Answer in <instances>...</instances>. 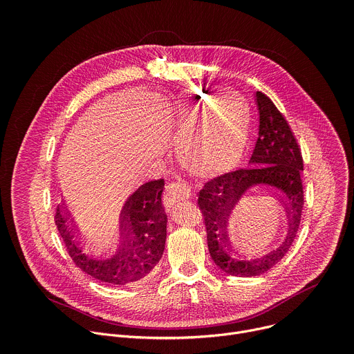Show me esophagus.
Returning a JSON list of instances; mask_svg holds the SVG:
<instances>
[{
    "mask_svg": "<svg viewBox=\"0 0 354 354\" xmlns=\"http://www.w3.org/2000/svg\"><path fill=\"white\" fill-rule=\"evenodd\" d=\"M192 194L190 192V186L185 182H171L164 192V206L167 209H171L175 203L180 200H186L189 198Z\"/></svg>",
    "mask_w": 354,
    "mask_h": 354,
    "instance_id": "obj_1",
    "label": "esophagus"
}]
</instances>
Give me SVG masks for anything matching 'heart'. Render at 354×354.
Instances as JSON below:
<instances>
[{
    "mask_svg": "<svg viewBox=\"0 0 354 354\" xmlns=\"http://www.w3.org/2000/svg\"><path fill=\"white\" fill-rule=\"evenodd\" d=\"M249 109L236 95L207 97L180 108L178 154L194 174L213 175L231 168L242 156Z\"/></svg>",
    "mask_w": 354,
    "mask_h": 354,
    "instance_id": "heart-1",
    "label": "heart"
}]
</instances>
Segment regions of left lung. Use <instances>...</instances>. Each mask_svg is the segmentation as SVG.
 <instances>
[{"mask_svg":"<svg viewBox=\"0 0 354 354\" xmlns=\"http://www.w3.org/2000/svg\"><path fill=\"white\" fill-rule=\"evenodd\" d=\"M259 136L249 160L239 168L207 180L198 192L197 205L203 213L212 259L227 274L250 277L276 266L292 245L304 206L301 174L304 169L297 138L272 99L257 92ZM273 192L288 210L289 228L274 248L255 252L254 241L237 223V212L254 189Z\"/></svg>","mask_w":354,"mask_h":354,"instance_id":"1","label":"left lung"}]
</instances>
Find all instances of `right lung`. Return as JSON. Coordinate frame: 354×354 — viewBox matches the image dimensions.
I'll use <instances>...</instances> for the list:
<instances>
[{
    "label": "right lung",
    "mask_w": 354,
    "mask_h": 354,
    "mask_svg": "<svg viewBox=\"0 0 354 354\" xmlns=\"http://www.w3.org/2000/svg\"><path fill=\"white\" fill-rule=\"evenodd\" d=\"M164 185V179L147 182L124 200L118 232L104 246L82 236L60 203L55 223L73 262L91 277L112 286H130L145 279L165 248Z\"/></svg>",
    "instance_id": "right-lung-1"
}]
</instances>
